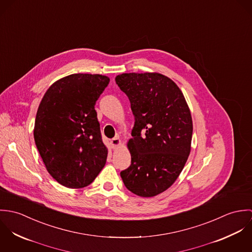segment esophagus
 <instances>
[{"label":"esophagus","mask_w":252,"mask_h":252,"mask_svg":"<svg viewBox=\"0 0 252 252\" xmlns=\"http://www.w3.org/2000/svg\"><path fill=\"white\" fill-rule=\"evenodd\" d=\"M120 144H121V141H120V139H119L118 137L113 138L112 140H110V145H111V147H112L113 149H115Z\"/></svg>","instance_id":"1"}]
</instances>
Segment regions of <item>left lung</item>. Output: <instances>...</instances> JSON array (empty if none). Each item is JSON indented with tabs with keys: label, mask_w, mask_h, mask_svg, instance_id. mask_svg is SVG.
Here are the masks:
<instances>
[{
	"label": "left lung",
	"mask_w": 252,
	"mask_h": 252,
	"mask_svg": "<svg viewBox=\"0 0 252 252\" xmlns=\"http://www.w3.org/2000/svg\"><path fill=\"white\" fill-rule=\"evenodd\" d=\"M115 82L135 116L128 142L131 165L120 173L121 179L138 196H156L177 180L189 156L190 110L179 86L161 73H122Z\"/></svg>",
	"instance_id": "obj_1"
}]
</instances>
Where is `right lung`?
Masks as SVG:
<instances>
[{"label": "right lung", "mask_w": 252, "mask_h": 252, "mask_svg": "<svg viewBox=\"0 0 252 252\" xmlns=\"http://www.w3.org/2000/svg\"><path fill=\"white\" fill-rule=\"evenodd\" d=\"M102 74L73 73L54 82L36 111L34 139L50 176L68 188L89 185L106 165L95 104L108 86Z\"/></svg>", "instance_id": "right-lung-1"}]
</instances>
